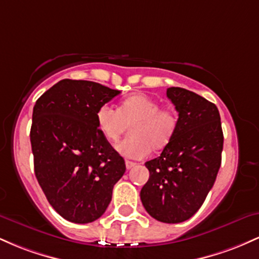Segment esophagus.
<instances>
[{
	"label": "esophagus",
	"instance_id": "1",
	"mask_svg": "<svg viewBox=\"0 0 259 259\" xmlns=\"http://www.w3.org/2000/svg\"><path fill=\"white\" fill-rule=\"evenodd\" d=\"M125 165H126V169H132L136 165L135 162H130V160H125Z\"/></svg>",
	"mask_w": 259,
	"mask_h": 259
}]
</instances>
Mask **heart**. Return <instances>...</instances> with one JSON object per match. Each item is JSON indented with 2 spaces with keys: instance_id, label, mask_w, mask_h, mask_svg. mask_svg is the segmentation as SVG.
<instances>
[{
  "instance_id": "heart-1",
  "label": "heart",
  "mask_w": 259,
  "mask_h": 259,
  "mask_svg": "<svg viewBox=\"0 0 259 259\" xmlns=\"http://www.w3.org/2000/svg\"><path fill=\"white\" fill-rule=\"evenodd\" d=\"M96 124L100 133L109 141H115L130 126L129 138L115 146L127 158L141 159L151 150H162L173 139L178 127V115L173 109L160 108L158 101L145 94L127 96L119 108L103 103L96 111Z\"/></svg>"
}]
</instances>
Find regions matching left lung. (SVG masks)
Returning a JSON list of instances; mask_svg holds the SVG:
<instances>
[{
  "label": "left lung",
  "instance_id": "left-lung-1",
  "mask_svg": "<svg viewBox=\"0 0 259 259\" xmlns=\"http://www.w3.org/2000/svg\"><path fill=\"white\" fill-rule=\"evenodd\" d=\"M179 118L173 139L145 163L150 179L140 192L145 209L163 223L185 222L200 209L222 163L223 130L214 103L181 88L167 89Z\"/></svg>",
  "mask_w": 259,
  "mask_h": 259
}]
</instances>
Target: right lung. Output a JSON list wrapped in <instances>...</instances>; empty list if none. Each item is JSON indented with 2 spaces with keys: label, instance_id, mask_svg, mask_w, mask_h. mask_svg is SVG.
Here are the masks:
<instances>
[{
  "label": "right lung",
  "instance_id": "1",
  "mask_svg": "<svg viewBox=\"0 0 259 259\" xmlns=\"http://www.w3.org/2000/svg\"><path fill=\"white\" fill-rule=\"evenodd\" d=\"M120 91L63 79L38 97L30 130L34 170L50 204L76 224L106 212L125 173L123 157L100 133L96 111Z\"/></svg>",
  "mask_w": 259,
  "mask_h": 259
}]
</instances>
